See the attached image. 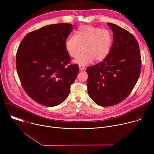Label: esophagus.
Listing matches in <instances>:
<instances>
[{"label": "esophagus", "instance_id": "esophagus-1", "mask_svg": "<svg viewBox=\"0 0 154 154\" xmlns=\"http://www.w3.org/2000/svg\"><path fill=\"white\" fill-rule=\"evenodd\" d=\"M79 69L82 71V70H83V69H85V67L84 66H83V65H81V64H79Z\"/></svg>", "mask_w": 154, "mask_h": 154}]
</instances>
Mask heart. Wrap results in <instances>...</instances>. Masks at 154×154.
Returning <instances> with one entry per match:
<instances>
[{
    "label": "heart",
    "instance_id": "b5f03b06",
    "mask_svg": "<svg viewBox=\"0 0 154 154\" xmlns=\"http://www.w3.org/2000/svg\"><path fill=\"white\" fill-rule=\"evenodd\" d=\"M112 33L107 29L91 26L80 27L75 36H69L65 42L66 51L81 65H87L94 60L97 62L105 60L110 52L113 43Z\"/></svg>",
    "mask_w": 154,
    "mask_h": 154
}]
</instances>
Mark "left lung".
<instances>
[{
  "mask_svg": "<svg viewBox=\"0 0 154 154\" xmlns=\"http://www.w3.org/2000/svg\"><path fill=\"white\" fill-rule=\"evenodd\" d=\"M107 24L114 35L110 52L105 60L86 69L88 94L102 106L124 100L134 89L141 71V54L135 36L116 24Z\"/></svg>",
  "mask_w": 154,
  "mask_h": 154,
  "instance_id": "8db88e82",
  "label": "left lung"
}]
</instances>
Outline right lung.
<instances>
[{"mask_svg":"<svg viewBox=\"0 0 154 154\" xmlns=\"http://www.w3.org/2000/svg\"><path fill=\"white\" fill-rule=\"evenodd\" d=\"M73 30L68 23L48 25L29 33L22 40L16 57V67L26 93L46 106L61 103L79 73L65 42Z\"/></svg>","mask_w":154,"mask_h":154,"instance_id":"obj_1","label":"right lung"}]
</instances>
